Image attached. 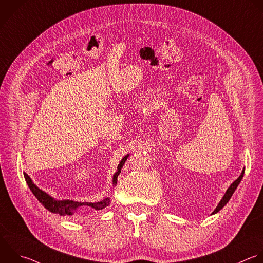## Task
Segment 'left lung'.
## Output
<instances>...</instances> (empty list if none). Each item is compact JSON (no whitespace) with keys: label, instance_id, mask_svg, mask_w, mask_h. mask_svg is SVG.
Returning a JSON list of instances; mask_svg holds the SVG:
<instances>
[{"label":"left lung","instance_id":"1","mask_svg":"<svg viewBox=\"0 0 263 263\" xmlns=\"http://www.w3.org/2000/svg\"><path fill=\"white\" fill-rule=\"evenodd\" d=\"M243 172H245V170H242V172H241V174L240 176L238 177V179L237 180H235L232 184H231V186L227 189V191H226V193L224 194V196H223V198L221 199V201H220V203L218 204V206L216 208V210L213 212V214H216V213H218L220 210H222L224 206H225V204L229 201V199L231 198V196H232V194L234 193V191H235V189L237 188V186H238V184L240 183V181H241V179H242V177H243Z\"/></svg>","mask_w":263,"mask_h":263}]
</instances>
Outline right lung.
Instances as JSON below:
<instances>
[{
    "label": "right lung",
    "instance_id": "obj_1",
    "mask_svg": "<svg viewBox=\"0 0 263 263\" xmlns=\"http://www.w3.org/2000/svg\"><path fill=\"white\" fill-rule=\"evenodd\" d=\"M128 156L129 155L125 156L123 158V160L121 161V163L119 164L118 171L115 173L114 180H112L114 185L117 184L118 177L121 173V169L124 166ZM24 177H25L26 182H27L29 188L31 189L32 193L36 196V198L39 200V202H41L44 205V208L47 209L51 213H57V214H60L63 216H74V214H76V211H78V210L82 211L84 209H93L96 211H100V210H103L104 208L108 206V204H109V198H105L103 201L95 202V203H93V202H77V201H73V200H54L48 194H46L45 192L40 190L38 187H36L26 172H24Z\"/></svg>",
    "mask_w": 263,
    "mask_h": 263
}]
</instances>
